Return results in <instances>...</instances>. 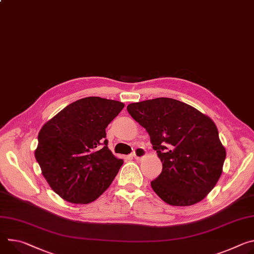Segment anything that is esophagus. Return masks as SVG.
Instances as JSON below:
<instances>
[{
    "mask_svg": "<svg viewBox=\"0 0 254 254\" xmlns=\"http://www.w3.org/2000/svg\"><path fill=\"white\" fill-rule=\"evenodd\" d=\"M146 155H147V152H146V150H145L143 147H137V148H135L134 151H133V153H132L133 158L136 159V160L143 159L144 157H146Z\"/></svg>",
    "mask_w": 254,
    "mask_h": 254,
    "instance_id": "obj_1",
    "label": "esophagus"
}]
</instances>
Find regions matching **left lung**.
Masks as SVG:
<instances>
[{
    "label": "left lung",
    "instance_id": "left-lung-1",
    "mask_svg": "<svg viewBox=\"0 0 254 254\" xmlns=\"http://www.w3.org/2000/svg\"><path fill=\"white\" fill-rule=\"evenodd\" d=\"M131 118L150 134L162 172L151 187L171 205L188 206L202 200L217 184L226 158L219 131L207 115L172 99L130 103Z\"/></svg>",
    "mask_w": 254,
    "mask_h": 254
}]
</instances>
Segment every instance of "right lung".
Wrapping results in <instances>:
<instances>
[{
  "mask_svg": "<svg viewBox=\"0 0 254 254\" xmlns=\"http://www.w3.org/2000/svg\"><path fill=\"white\" fill-rule=\"evenodd\" d=\"M124 107L121 101L86 97L65 106L41 127L35 159L63 199L90 203L109 188L124 160L108 149L105 128Z\"/></svg>",
  "mask_w": 254,
  "mask_h": 254,
  "instance_id": "obj_1",
  "label": "right lung"
}]
</instances>
